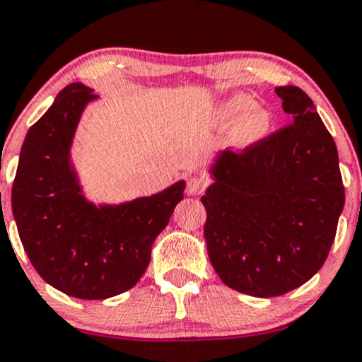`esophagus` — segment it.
Instances as JSON below:
<instances>
[{
	"label": "esophagus",
	"mask_w": 362,
	"mask_h": 362,
	"mask_svg": "<svg viewBox=\"0 0 362 362\" xmlns=\"http://www.w3.org/2000/svg\"><path fill=\"white\" fill-rule=\"evenodd\" d=\"M207 187H209V182L206 180V178L192 177L189 180V184H187V192H189L190 195H200V194L206 192Z\"/></svg>",
	"instance_id": "obj_1"
}]
</instances>
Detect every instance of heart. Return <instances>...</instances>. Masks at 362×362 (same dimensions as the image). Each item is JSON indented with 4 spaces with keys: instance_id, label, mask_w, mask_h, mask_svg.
Returning a JSON list of instances; mask_svg holds the SVG:
<instances>
[{
    "instance_id": "heart-1",
    "label": "heart",
    "mask_w": 362,
    "mask_h": 362,
    "mask_svg": "<svg viewBox=\"0 0 362 362\" xmlns=\"http://www.w3.org/2000/svg\"><path fill=\"white\" fill-rule=\"evenodd\" d=\"M219 117L224 123H236L239 119L236 134L241 143L258 141L268 133L272 126V116L268 111L256 110V101L247 94H236L221 104Z\"/></svg>"
}]
</instances>
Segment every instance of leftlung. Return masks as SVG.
I'll list each match as a JSON object with an SVG mask.
<instances>
[{
    "label": "left lung",
    "mask_w": 362,
    "mask_h": 362,
    "mask_svg": "<svg viewBox=\"0 0 362 362\" xmlns=\"http://www.w3.org/2000/svg\"><path fill=\"white\" fill-rule=\"evenodd\" d=\"M275 93L291 123L223 151L202 197L216 273L259 298L288 293L319 272L346 199L337 148L312 99L297 86Z\"/></svg>",
    "instance_id": "1"
}]
</instances>
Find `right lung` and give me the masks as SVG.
Instances as JSON below:
<instances>
[{"instance_id":"obj_1","label":"right lung","mask_w":362,"mask_h":362,"mask_svg":"<svg viewBox=\"0 0 362 362\" xmlns=\"http://www.w3.org/2000/svg\"><path fill=\"white\" fill-rule=\"evenodd\" d=\"M95 98L79 82L60 90L28 129L11 189L13 216L33 268L54 288L84 300L136 285L185 189L177 182L121 206L95 207L82 197L69 148L82 110Z\"/></svg>"}]
</instances>
